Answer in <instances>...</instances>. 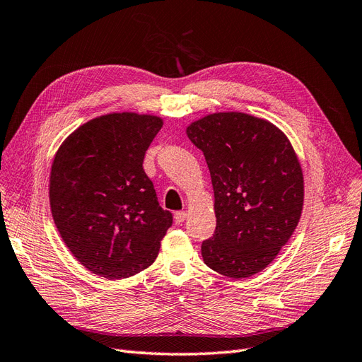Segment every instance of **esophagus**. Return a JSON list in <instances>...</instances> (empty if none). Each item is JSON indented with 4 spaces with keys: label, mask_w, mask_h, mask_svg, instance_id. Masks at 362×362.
<instances>
[{
    "label": "esophagus",
    "mask_w": 362,
    "mask_h": 362,
    "mask_svg": "<svg viewBox=\"0 0 362 362\" xmlns=\"http://www.w3.org/2000/svg\"><path fill=\"white\" fill-rule=\"evenodd\" d=\"M185 217H187V213H185V211H177L173 214V218H175V222H177V223H182L185 221Z\"/></svg>",
    "instance_id": "obj_1"
}]
</instances>
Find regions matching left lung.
<instances>
[{"mask_svg":"<svg viewBox=\"0 0 362 362\" xmlns=\"http://www.w3.org/2000/svg\"><path fill=\"white\" fill-rule=\"evenodd\" d=\"M204 152L214 190L216 231L204 240L205 264L242 279L266 269L299 223L303 175L287 136L264 119L228 112L187 128Z\"/></svg>","mask_w":362,"mask_h":362,"instance_id":"1","label":"left lung"}]
</instances>
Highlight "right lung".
<instances>
[{"label": "right lung", "mask_w": 362, "mask_h": 362, "mask_svg": "<svg viewBox=\"0 0 362 362\" xmlns=\"http://www.w3.org/2000/svg\"><path fill=\"white\" fill-rule=\"evenodd\" d=\"M161 127L151 115H105L75 129L54 157V223L72 255L98 276L122 279L149 267L172 226L144 170Z\"/></svg>", "instance_id": "add662e5"}]
</instances>
